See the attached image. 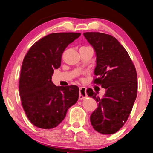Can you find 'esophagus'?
Returning <instances> with one entry per match:
<instances>
[{
  "label": "esophagus",
  "mask_w": 153,
  "mask_h": 153,
  "mask_svg": "<svg viewBox=\"0 0 153 153\" xmlns=\"http://www.w3.org/2000/svg\"><path fill=\"white\" fill-rule=\"evenodd\" d=\"M87 97V94H86V88L84 86H81L79 88V99H83L84 98H86Z\"/></svg>",
  "instance_id": "34e87169"
}]
</instances>
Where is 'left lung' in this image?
I'll list each match as a JSON object with an SVG mask.
<instances>
[{
  "instance_id": "obj_1",
  "label": "left lung",
  "mask_w": 153,
  "mask_h": 153,
  "mask_svg": "<svg viewBox=\"0 0 153 153\" xmlns=\"http://www.w3.org/2000/svg\"><path fill=\"white\" fill-rule=\"evenodd\" d=\"M96 54L94 83L105 89L103 98L91 88L86 93L95 99L98 108L91 115L94 130L104 135L113 134L128 119L137 97V73L125 48L115 37L101 33H84Z\"/></svg>"
}]
</instances>
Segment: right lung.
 <instances>
[{"label": "right lung", "mask_w": 153, "mask_h": 153, "mask_svg": "<svg viewBox=\"0 0 153 153\" xmlns=\"http://www.w3.org/2000/svg\"><path fill=\"white\" fill-rule=\"evenodd\" d=\"M80 35L77 33L50 34L34 43L24 57L19 92L26 116L37 127H57L78 99V87L56 86L52 76L54 70L60 67L65 48Z\"/></svg>", "instance_id": "right-lung-1"}]
</instances>
